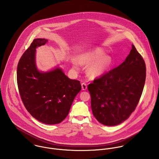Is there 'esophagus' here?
<instances>
[{
	"instance_id": "esophagus-1",
	"label": "esophagus",
	"mask_w": 159,
	"mask_h": 159,
	"mask_svg": "<svg viewBox=\"0 0 159 159\" xmlns=\"http://www.w3.org/2000/svg\"><path fill=\"white\" fill-rule=\"evenodd\" d=\"M81 87H82V89L84 91L87 89V84L85 83H83L81 84Z\"/></svg>"
}]
</instances>
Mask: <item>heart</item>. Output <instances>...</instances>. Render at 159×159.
Segmentation results:
<instances>
[{"label":"heart","instance_id":"1","mask_svg":"<svg viewBox=\"0 0 159 159\" xmlns=\"http://www.w3.org/2000/svg\"><path fill=\"white\" fill-rule=\"evenodd\" d=\"M104 51L101 49H95L84 55L81 60V63L86 65H90L87 70L88 75L92 78L101 76L106 73L111 64V58L109 56L105 55ZM77 70V67L74 66Z\"/></svg>","mask_w":159,"mask_h":159}]
</instances>
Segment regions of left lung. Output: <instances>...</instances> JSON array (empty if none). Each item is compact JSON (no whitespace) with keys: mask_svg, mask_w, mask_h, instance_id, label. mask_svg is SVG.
<instances>
[{"mask_svg":"<svg viewBox=\"0 0 159 159\" xmlns=\"http://www.w3.org/2000/svg\"><path fill=\"white\" fill-rule=\"evenodd\" d=\"M146 68L135 46L117 67L88 85L94 117L107 126L125 120L136 108L144 88Z\"/></svg>","mask_w":159,"mask_h":159,"instance_id":"obj_1","label":"left lung"}]
</instances>
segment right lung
I'll list each match as a JSON object with an SVG mask.
<instances>
[{
	"instance_id": "obj_1",
	"label": "right lung",
	"mask_w": 159,
	"mask_h": 159,
	"mask_svg": "<svg viewBox=\"0 0 159 159\" xmlns=\"http://www.w3.org/2000/svg\"><path fill=\"white\" fill-rule=\"evenodd\" d=\"M47 42L45 39H34L24 52L18 64L17 83L28 112L39 121L52 125L67 116L81 85L79 81L68 78L59 67L47 72L39 71L36 48Z\"/></svg>"
}]
</instances>
